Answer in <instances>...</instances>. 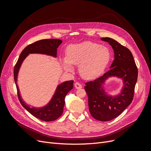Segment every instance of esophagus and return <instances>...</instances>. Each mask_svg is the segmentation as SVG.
Segmentation results:
<instances>
[{
	"mask_svg": "<svg viewBox=\"0 0 151 151\" xmlns=\"http://www.w3.org/2000/svg\"><path fill=\"white\" fill-rule=\"evenodd\" d=\"M74 87H75L76 88L79 89V88H81L82 86V85H81V84L79 82H76V83H74Z\"/></svg>",
	"mask_w": 151,
	"mask_h": 151,
	"instance_id": "obj_1",
	"label": "esophagus"
}]
</instances>
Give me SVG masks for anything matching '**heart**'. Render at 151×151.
Listing matches in <instances>:
<instances>
[{
  "label": "heart",
  "mask_w": 151,
  "mask_h": 151,
  "mask_svg": "<svg viewBox=\"0 0 151 151\" xmlns=\"http://www.w3.org/2000/svg\"><path fill=\"white\" fill-rule=\"evenodd\" d=\"M110 59L108 48L92 42L69 46L67 58H63V65L68 71L72 65H79L81 76L86 79H93L103 73Z\"/></svg>",
  "instance_id": "b5f03b06"
}]
</instances>
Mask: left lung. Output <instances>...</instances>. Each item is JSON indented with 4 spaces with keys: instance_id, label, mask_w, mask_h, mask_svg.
Masks as SVG:
<instances>
[{
    "instance_id": "8db88e82",
    "label": "left lung",
    "mask_w": 151,
    "mask_h": 151,
    "mask_svg": "<svg viewBox=\"0 0 151 151\" xmlns=\"http://www.w3.org/2000/svg\"><path fill=\"white\" fill-rule=\"evenodd\" d=\"M101 40L112 46L114 59L110 70L94 81L85 83V90L92 116L100 122H108L118 116L131 104L138 70L133 56L128 48L110 38H101ZM111 76L122 78L124 82L122 93L113 98L106 96L102 87L107 78Z\"/></svg>"
}]
</instances>
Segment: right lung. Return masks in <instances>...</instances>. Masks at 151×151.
<instances>
[{"label": "right lung", "mask_w": 151, "mask_h": 151, "mask_svg": "<svg viewBox=\"0 0 151 151\" xmlns=\"http://www.w3.org/2000/svg\"><path fill=\"white\" fill-rule=\"evenodd\" d=\"M61 43L62 40H61L46 39L39 40L29 45L22 51L14 69V81L17 89L18 98L20 100V104L35 117L45 122H52L61 116L65 104V97L68 93L73 88L74 81H65L60 84L58 86L56 91L49 104L45 107L35 108H30L21 99L19 90L17 84V75L22 62L29 53L45 54L47 55L56 57L57 55V48Z\"/></svg>", "instance_id": "right-lung-1"}]
</instances>
